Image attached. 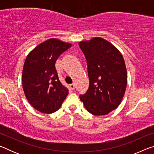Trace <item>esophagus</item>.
I'll return each instance as SVG.
<instances>
[{
    "mask_svg": "<svg viewBox=\"0 0 154 154\" xmlns=\"http://www.w3.org/2000/svg\"><path fill=\"white\" fill-rule=\"evenodd\" d=\"M70 88H71L72 90H75V84H73V83H72V84L70 85Z\"/></svg>",
    "mask_w": 154,
    "mask_h": 154,
    "instance_id": "1",
    "label": "esophagus"
}]
</instances>
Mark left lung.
<instances>
[{
  "label": "left lung",
  "mask_w": 154,
  "mask_h": 154,
  "mask_svg": "<svg viewBox=\"0 0 154 154\" xmlns=\"http://www.w3.org/2000/svg\"><path fill=\"white\" fill-rule=\"evenodd\" d=\"M79 45L85 56L90 85L79 96L87 111L104 116L118 107L127 85L124 59L118 49L101 37L82 41Z\"/></svg>",
  "instance_id": "8db88e82"
}]
</instances>
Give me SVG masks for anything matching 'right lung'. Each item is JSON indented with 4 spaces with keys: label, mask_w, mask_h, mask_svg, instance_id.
Wrapping results in <instances>:
<instances>
[{
    "label": "right lung",
    "mask_w": 154,
    "mask_h": 154,
    "mask_svg": "<svg viewBox=\"0 0 154 154\" xmlns=\"http://www.w3.org/2000/svg\"><path fill=\"white\" fill-rule=\"evenodd\" d=\"M71 44L52 38L40 43L26 58L22 71V86L32 107L43 113L58 110L69 90L58 79L55 64Z\"/></svg>",
    "instance_id": "1"
}]
</instances>
